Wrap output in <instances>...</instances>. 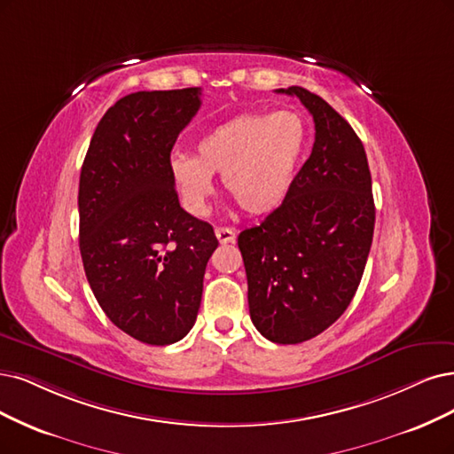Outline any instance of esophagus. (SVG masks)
<instances>
[{
    "label": "esophagus",
    "mask_w": 454,
    "mask_h": 454,
    "mask_svg": "<svg viewBox=\"0 0 454 454\" xmlns=\"http://www.w3.org/2000/svg\"><path fill=\"white\" fill-rule=\"evenodd\" d=\"M215 236H216L218 243H223V245L236 241V231H233L231 228H226V226H218V228H215Z\"/></svg>",
    "instance_id": "34e87169"
}]
</instances>
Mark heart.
<instances>
[{
	"instance_id": "obj_1",
	"label": "heart",
	"mask_w": 454,
	"mask_h": 454,
	"mask_svg": "<svg viewBox=\"0 0 454 454\" xmlns=\"http://www.w3.org/2000/svg\"><path fill=\"white\" fill-rule=\"evenodd\" d=\"M307 145V125L297 112H248L216 125L196 142L194 159L177 155L170 176L184 209L206 211L213 174L248 215L277 209L290 194Z\"/></svg>"
}]
</instances>
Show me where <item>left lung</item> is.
I'll use <instances>...</instances> for the list:
<instances>
[{
  "label": "left lung",
  "instance_id": "left-lung-1",
  "mask_svg": "<svg viewBox=\"0 0 454 454\" xmlns=\"http://www.w3.org/2000/svg\"><path fill=\"white\" fill-rule=\"evenodd\" d=\"M312 114V153L286 200L243 230L250 320L267 340L299 344L344 314L364 271L374 236L372 177L363 142L322 97L292 86Z\"/></svg>",
  "mask_w": 454,
  "mask_h": 454
}]
</instances>
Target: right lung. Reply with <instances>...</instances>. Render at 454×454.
<instances>
[{
	"label": "right lung",
	"instance_id": "right-lung-1",
	"mask_svg": "<svg viewBox=\"0 0 454 454\" xmlns=\"http://www.w3.org/2000/svg\"><path fill=\"white\" fill-rule=\"evenodd\" d=\"M200 88L137 91L98 121L80 172V254L100 309L144 344L181 340L198 316L213 226L179 206L170 153Z\"/></svg>",
	"mask_w": 454,
	"mask_h": 454
}]
</instances>
